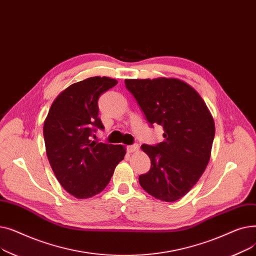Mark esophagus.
I'll list each match as a JSON object with an SVG mask.
<instances>
[{"label":"esophagus","instance_id":"1","mask_svg":"<svg viewBox=\"0 0 256 256\" xmlns=\"http://www.w3.org/2000/svg\"><path fill=\"white\" fill-rule=\"evenodd\" d=\"M126 150H128V152H130V154L138 152V150H139V145H138V144L128 145V146H126Z\"/></svg>","mask_w":256,"mask_h":256}]
</instances>
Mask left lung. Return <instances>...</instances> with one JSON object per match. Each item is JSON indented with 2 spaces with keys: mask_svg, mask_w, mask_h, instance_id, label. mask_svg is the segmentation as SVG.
<instances>
[{
  "mask_svg": "<svg viewBox=\"0 0 256 256\" xmlns=\"http://www.w3.org/2000/svg\"><path fill=\"white\" fill-rule=\"evenodd\" d=\"M124 83L150 126L164 128L163 142L141 146L152 166L139 176V182L154 198L173 202L192 189L208 164L214 118L198 92L178 78H137Z\"/></svg>",
  "mask_w": 256,
  "mask_h": 256,
  "instance_id": "left-lung-1",
  "label": "left lung"
}]
</instances>
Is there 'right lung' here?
<instances>
[{
	"label": "right lung",
	"instance_id": "obj_1",
	"mask_svg": "<svg viewBox=\"0 0 256 256\" xmlns=\"http://www.w3.org/2000/svg\"><path fill=\"white\" fill-rule=\"evenodd\" d=\"M116 84L108 76L74 83L54 100L46 118L44 137L50 165L61 186L78 199L100 193L124 158V146L91 140L98 128L104 130L98 98Z\"/></svg>",
	"mask_w": 256,
	"mask_h": 256
}]
</instances>
